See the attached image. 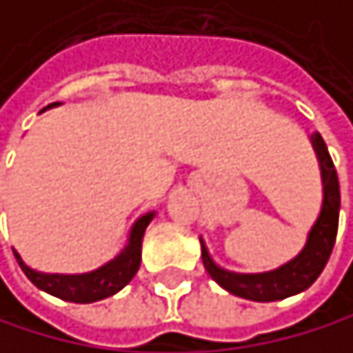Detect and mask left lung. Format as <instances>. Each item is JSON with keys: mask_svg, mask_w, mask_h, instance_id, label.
Returning <instances> with one entry per match:
<instances>
[{"mask_svg": "<svg viewBox=\"0 0 353 353\" xmlns=\"http://www.w3.org/2000/svg\"><path fill=\"white\" fill-rule=\"evenodd\" d=\"M310 142H313V148L321 165L323 205H321V213L315 226L310 228L304 250L298 256L274 272L233 274L215 265L207 252L205 243L200 241V245H203L205 270L209 272V276L215 283L222 289H226L228 293L239 295V298H245V300H254V302H276V300H285L289 295H295L308 289L323 272L327 259L332 254L334 241H336L341 192H339V179H336L334 163H332L330 153H327L323 138L319 133H313L310 135Z\"/></svg>", "mask_w": 353, "mask_h": 353, "instance_id": "1", "label": "left lung"}]
</instances>
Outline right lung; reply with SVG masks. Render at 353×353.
<instances>
[{
    "instance_id": "1",
    "label": "right lung",
    "mask_w": 353,
    "mask_h": 353,
    "mask_svg": "<svg viewBox=\"0 0 353 353\" xmlns=\"http://www.w3.org/2000/svg\"><path fill=\"white\" fill-rule=\"evenodd\" d=\"M150 220H153V213H148L135 222L125 250L120 252L114 261H110L108 265H103L90 274H79V276L38 274V272L30 270L17 252H14V256L19 261L23 274H26L38 289H43V291L55 295V298H60V300H66V302L90 304V302L105 300V298H110V295L118 293L125 285H129V280L135 276V272L140 270L142 237H144V230H146Z\"/></svg>"
}]
</instances>
